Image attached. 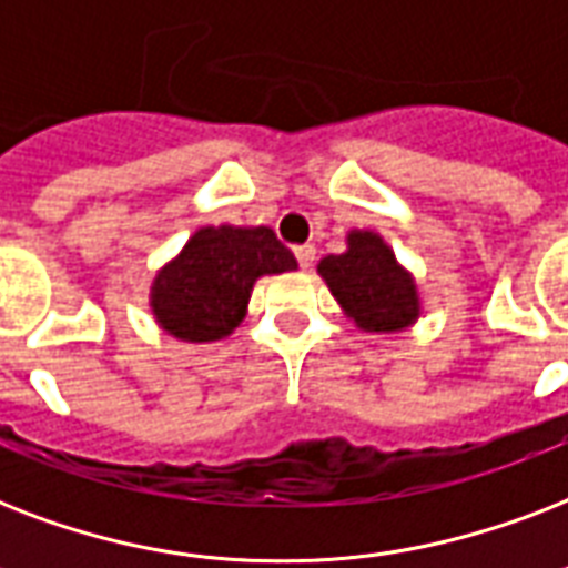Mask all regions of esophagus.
<instances>
[{
	"instance_id": "34e87169",
	"label": "esophagus",
	"mask_w": 568,
	"mask_h": 568,
	"mask_svg": "<svg viewBox=\"0 0 568 568\" xmlns=\"http://www.w3.org/2000/svg\"><path fill=\"white\" fill-rule=\"evenodd\" d=\"M294 256H297L303 271H310L312 262H315V247H312V244H301V247H294Z\"/></svg>"
}]
</instances>
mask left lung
I'll use <instances>...</instances> for the list:
<instances>
[{"label":"left lung","mask_w":568,"mask_h":568,"mask_svg":"<svg viewBox=\"0 0 568 568\" xmlns=\"http://www.w3.org/2000/svg\"><path fill=\"white\" fill-rule=\"evenodd\" d=\"M318 274L347 318L365 333H397L418 321L422 303L413 274L377 232H351L345 253L321 258Z\"/></svg>","instance_id":"obj_1"}]
</instances>
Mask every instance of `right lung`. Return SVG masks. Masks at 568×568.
<instances>
[{
	"label": "right lung",
	"mask_w": 568,
	"mask_h": 568,
	"mask_svg": "<svg viewBox=\"0 0 568 568\" xmlns=\"http://www.w3.org/2000/svg\"><path fill=\"white\" fill-rule=\"evenodd\" d=\"M294 267V253L267 226H203L155 274L150 306L173 338L217 342L244 321L258 276Z\"/></svg>",
	"instance_id": "obj_1"
}]
</instances>
